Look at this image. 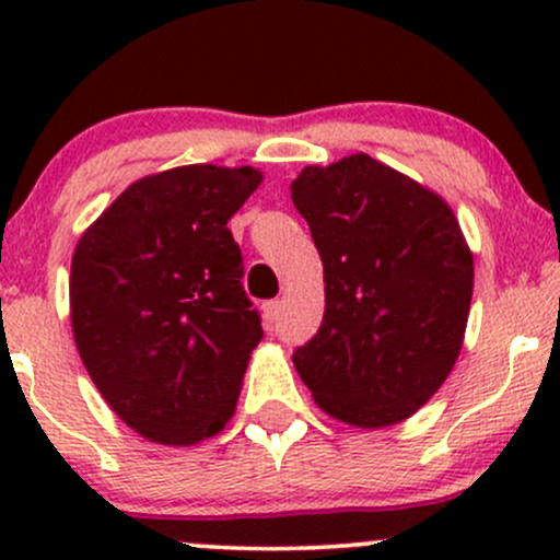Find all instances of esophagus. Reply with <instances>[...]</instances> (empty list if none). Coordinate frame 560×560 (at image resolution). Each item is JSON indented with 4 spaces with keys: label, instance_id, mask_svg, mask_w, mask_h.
Listing matches in <instances>:
<instances>
[{
    "label": "esophagus",
    "instance_id": "1",
    "mask_svg": "<svg viewBox=\"0 0 560 560\" xmlns=\"http://www.w3.org/2000/svg\"><path fill=\"white\" fill-rule=\"evenodd\" d=\"M279 313H281V302L268 300L266 305H262V320H266V326H273V320L279 318Z\"/></svg>",
    "mask_w": 560,
    "mask_h": 560
}]
</instances>
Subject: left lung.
<instances>
[{"instance_id":"8db88e82","label":"left lung","mask_w":560,"mask_h":560,"mask_svg":"<svg viewBox=\"0 0 560 560\" xmlns=\"http://www.w3.org/2000/svg\"><path fill=\"white\" fill-rule=\"evenodd\" d=\"M292 202L324 262L326 311L294 369L326 413L361 429L413 416L455 365L474 258L453 210L378 160L305 168Z\"/></svg>"}]
</instances>
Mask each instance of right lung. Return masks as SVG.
<instances>
[{"label":"right lung","mask_w":560,"mask_h":560,"mask_svg":"<svg viewBox=\"0 0 560 560\" xmlns=\"http://www.w3.org/2000/svg\"><path fill=\"white\" fill-rule=\"evenodd\" d=\"M260 178L218 165L147 176L79 240L75 347L100 395L147 440L191 445L234 413L262 326L226 223Z\"/></svg>","instance_id":"obj_1"}]
</instances>
